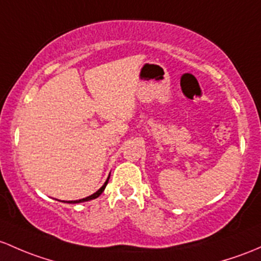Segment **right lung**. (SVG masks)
Listing matches in <instances>:
<instances>
[{"mask_svg": "<svg viewBox=\"0 0 261 261\" xmlns=\"http://www.w3.org/2000/svg\"><path fill=\"white\" fill-rule=\"evenodd\" d=\"M109 179H110V176L108 177V180L105 181V184H103L102 186H101L100 189H98L97 191H96L95 194H92V195H90V196H87V197H85V199H80V200H75V201H67L68 204H79V202H84V201H89V200H92V199H96V197H98L101 195V194H102V191L105 190V188H106V185H108V182H109Z\"/></svg>", "mask_w": 261, "mask_h": 261, "instance_id": "add662e5", "label": "right lung"}]
</instances>
